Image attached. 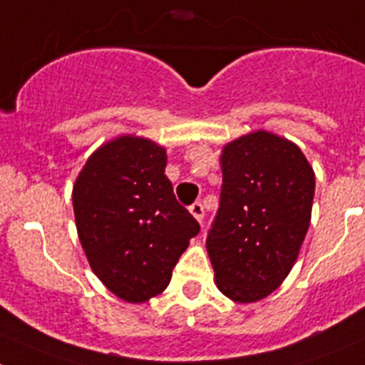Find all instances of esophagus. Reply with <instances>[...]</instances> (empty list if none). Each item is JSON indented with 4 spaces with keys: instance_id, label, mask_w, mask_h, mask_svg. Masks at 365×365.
Returning <instances> with one entry per match:
<instances>
[{
    "instance_id": "1",
    "label": "esophagus",
    "mask_w": 365,
    "mask_h": 365,
    "mask_svg": "<svg viewBox=\"0 0 365 365\" xmlns=\"http://www.w3.org/2000/svg\"><path fill=\"white\" fill-rule=\"evenodd\" d=\"M189 210H190V214H192V216L196 217V220H198L200 223H202L203 217H205V210H203V205H202V203H200V202L192 203V205L189 207Z\"/></svg>"
}]
</instances>
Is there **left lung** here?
I'll list each match as a JSON object with an SVG mask.
<instances>
[{"label": "left lung", "instance_id": "1", "mask_svg": "<svg viewBox=\"0 0 365 365\" xmlns=\"http://www.w3.org/2000/svg\"><path fill=\"white\" fill-rule=\"evenodd\" d=\"M220 209L207 236L216 284L234 302L277 290L312 220L315 173L294 142L259 129L221 153Z\"/></svg>", "mask_w": 365, "mask_h": 365}]
</instances>
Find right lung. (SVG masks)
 I'll return each instance as SVG.
<instances>
[{"instance_id":"obj_1","label":"right lung","mask_w":365,"mask_h":365,"mask_svg":"<svg viewBox=\"0 0 365 365\" xmlns=\"http://www.w3.org/2000/svg\"><path fill=\"white\" fill-rule=\"evenodd\" d=\"M165 149L140 136L106 142L73 185L75 225L91 270L128 302L156 297L200 232L165 176Z\"/></svg>"}]
</instances>
